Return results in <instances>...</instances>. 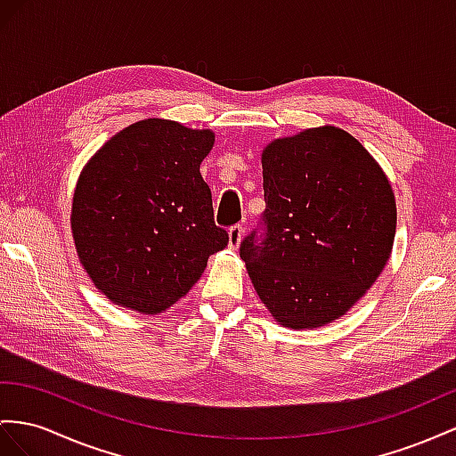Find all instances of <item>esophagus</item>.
<instances>
[{"mask_svg":"<svg viewBox=\"0 0 456 456\" xmlns=\"http://www.w3.org/2000/svg\"><path fill=\"white\" fill-rule=\"evenodd\" d=\"M242 232H244V227L242 225H232L229 229V248H239V244L242 240Z\"/></svg>","mask_w":456,"mask_h":456,"instance_id":"obj_1","label":"esophagus"}]
</instances>
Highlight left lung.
I'll use <instances>...</instances> for the list:
<instances>
[{
  "label": "left lung",
  "mask_w": 456,
  "mask_h": 456,
  "mask_svg": "<svg viewBox=\"0 0 456 456\" xmlns=\"http://www.w3.org/2000/svg\"><path fill=\"white\" fill-rule=\"evenodd\" d=\"M262 232L240 242L256 293L293 330L341 318L387 264L393 189L354 136L331 125L277 138L262 151Z\"/></svg>",
  "instance_id": "left-lung-1"
}]
</instances>
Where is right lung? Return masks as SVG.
I'll return each mask as SVG.
<instances>
[{"instance_id":"1","label":"right lung","mask_w":456,"mask_h":456,"mask_svg":"<svg viewBox=\"0 0 456 456\" xmlns=\"http://www.w3.org/2000/svg\"><path fill=\"white\" fill-rule=\"evenodd\" d=\"M212 131L144 119L111 136L80 173L71 229L80 264L111 302L159 314L229 242L200 163Z\"/></svg>"}]
</instances>
